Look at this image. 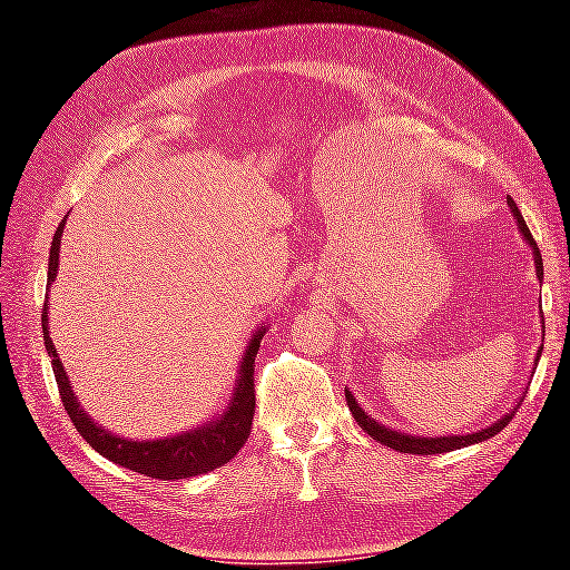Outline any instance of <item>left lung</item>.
<instances>
[{
  "label": "left lung",
  "mask_w": 570,
  "mask_h": 570,
  "mask_svg": "<svg viewBox=\"0 0 570 570\" xmlns=\"http://www.w3.org/2000/svg\"><path fill=\"white\" fill-rule=\"evenodd\" d=\"M508 206H510V214H513V218L518 220V228L520 234H523L525 244L533 248V256H535V274L538 278H543V258H540V250H538V244L533 240V236H530V230L525 226L523 216H520V210L515 206L513 198H508ZM540 352H543V346H540ZM540 356V354H538ZM535 356V362H538ZM346 392V404H350V410L354 414V420L360 428L366 432V435H372V440L382 442V445H387L392 450H400V452H412V455H435V452H450V450H460V448H468V445H475V442H482V440H490L495 438L500 430L505 428V424L513 420V412L518 410V404L513 407V412H508L505 417H500L498 422L490 424V428L485 430H478V432H470V435H448V438H422V435H407V432H397V430H390L384 428V424L374 422V417H370L360 404H356L354 394L350 390Z\"/></svg>",
  "instance_id": "8db88e82"
}]
</instances>
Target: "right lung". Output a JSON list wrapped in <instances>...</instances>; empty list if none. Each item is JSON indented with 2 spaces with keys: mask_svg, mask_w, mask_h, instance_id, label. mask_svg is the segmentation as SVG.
Instances as JSON below:
<instances>
[{
  "mask_svg": "<svg viewBox=\"0 0 570 570\" xmlns=\"http://www.w3.org/2000/svg\"><path fill=\"white\" fill-rule=\"evenodd\" d=\"M67 220V216H65ZM65 220L55 230L52 248H50V264H47V284L55 282L57 276V262H60V240H62V228ZM50 298V296H45ZM42 332H45V346L47 354L52 356V372L57 380V387H60V397L67 414H70L72 424L77 432L90 442L92 450H98L102 458L112 460L115 465H122L132 472H140V475L158 478V480H183V478H196L204 475V472L216 470L236 455V452L244 448L248 440L250 422H254V410H256V390H254V366H256V352L262 346V340L266 334V326H262L244 352V360H240L238 380L234 394H230L226 412L220 414L218 420L204 424V428H196L190 432H183L176 438H163V440H125L112 435V432L102 430L98 422H95L88 412L80 407L77 402V394L70 387V380H67V372L57 356L55 344L50 340V332H47V302L42 308Z\"/></svg>",
  "mask_w": 570,
  "mask_h": 570,
  "instance_id": "obj_1",
  "label": "right lung"
}]
</instances>
